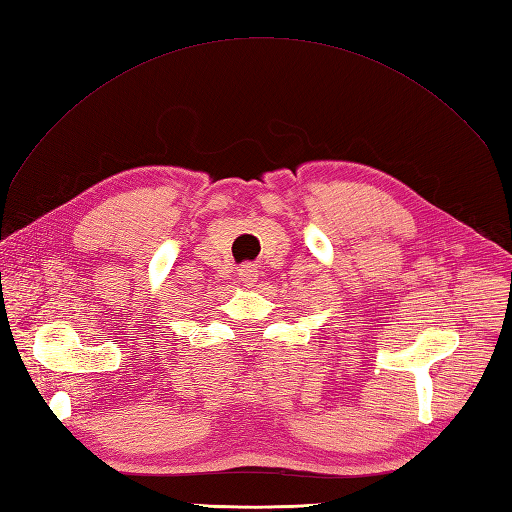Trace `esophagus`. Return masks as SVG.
Masks as SVG:
<instances>
[{
    "mask_svg": "<svg viewBox=\"0 0 512 512\" xmlns=\"http://www.w3.org/2000/svg\"><path fill=\"white\" fill-rule=\"evenodd\" d=\"M239 280H241L245 286L256 284V282H258V269H256L254 265H249V263L241 265V267H239Z\"/></svg>",
    "mask_w": 512,
    "mask_h": 512,
    "instance_id": "obj_1",
    "label": "esophagus"
}]
</instances>
